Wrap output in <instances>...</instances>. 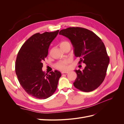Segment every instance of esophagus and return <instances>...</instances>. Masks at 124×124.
<instances>
[{"label": "esophagus", "instance_id": "34e87169", "mask_svg": "<svg viewBox=\"0 0 124 124\" xmlns=\"http://www.w3.org/2000/svg\"><path fill=\"white\" fill-rule=\"evenodd\" d=\"M69 71H62V73H68Z\"/></svg>", "mask_w": 124, "mask_h": 124}]
</instances>
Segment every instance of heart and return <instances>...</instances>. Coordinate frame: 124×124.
Returning a JSON list of instances; mask_svg holds the SVG:
<instances>
[{
	"label": "heart",
	"instance_id": "1",
	"mask_svg": "<svg viewBox=\"0 0 124 124\" xmlns=\"http://www.w3.org/2000/svg\"><path fill=\"white\" fill-rule=\"evenodd\" d=\"M67 44H70L68 41H63L60 44V46H64ZM70 62V60L69 59L61 60L59 61L55 65V68L61 70H66L68 68V64Z\"/></svg>",
	"mask_w": 124,
	"mask_h": 124
}]
</instances>
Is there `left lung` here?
I'll return each instance as SVG.
<instances>
[{
  "mask_svg": "<svg viewBox=\"0 0 124 124\" xmlns=\"http://www.w3.org/2000/svg\"><path fill=\"white\" fill-rule=\"evenodd\" d=\"M59 34L70 40L74 55L80 59L79 63L86 65L83 70H75L77 78L74 87L85 92L98 88L104 79L110 62L102 40L94 32L81 27L62 29Z\"/></svg>",
  "mask_w": 124,
  "mask_h": 124,
  "instance_id": "1",
  "label": "left lung"
}]
</instances>
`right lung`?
I'll return each instance as SVG.
<instances>
[{"label": "right lung", "mask_w": 124, "mask_h": 124, "mask_svg": "<svg viewBox=\"0 0 124 124\" xmlns=\"http://www.w3.org/2000/svg\"><path fill=\"white\" fill-rule=\"evenodd\" d=\"M58 32L57 30L36 33L26 41L18 53L16 63L18 80L25 92L35 98L46 99L57 87L61 72L55 70L45 74L42 68L50 45Z\"/></svg>", "instance_id": "1"}]
</instances>
